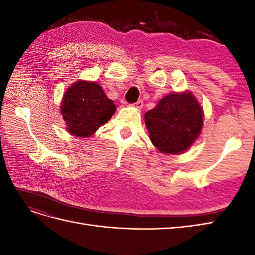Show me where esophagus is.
Returning a JSON list of instances; mask_svg holds the SVG:
<instances>
[{
	"label": "esophagus",
	"mask_w": 255,
	"mask_h": 255,
	"mask_svg": "<svg viewBox=\"0 0 255 255\" xmlns=\"http://www.w3.org/2000/svg\"><path fill=\"white\" fill-rule=\"evenodd\" d=\"M132 106L133 107H135V109H141V107L143 106V101L142 100H139V101H137L136 103H134V104H132Z\"/></svg>",
	"instance_id": "1"
}]
</instances>
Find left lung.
<instances>
[{"label": "left lung", "mask_w": 255, "mask_h": 255, "mask_svg": "<svg viewBox=\"0 0 255 255\" xmlns=\"http://www.w3.org/2000/svg\"><path fill=\"white\" fill-rule=\"evenodd\" d=\"M153 144L163 153L179 154L194 143L203 126V111L190 92L166 96L144 115Z\"/></svg>", "instance_id": "obj_1"}]
</instances>
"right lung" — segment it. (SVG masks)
Here are the masks:
<instances>
[{"mask_svg":"<svg viewBox=\"0 0 255 255\" xmlns=\"http://www.w3.org/2000/svg\"><path fill=\"white\" fill-rule=\"evenodd\" d=\"M116 111V105L106 97L99 84L79 81L69 88L61 103L69 133L88 137L109 121Z\"/></svg>","mask_w":255,"mask_h":255,"instance_id":"obj_1","label":"right lung"}]
</instances>
